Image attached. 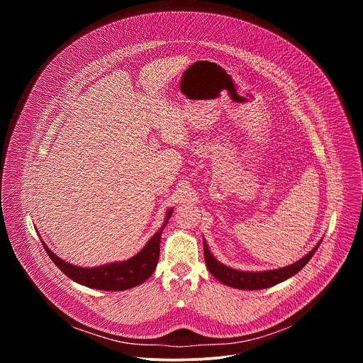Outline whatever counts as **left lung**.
Wrapping results in <instances>:
<instances>
[{
  "instance_id": "8db88e82",
  "label": "left lung",
  "mask_w": 363,
  "mask_h": 363,
  "mask_svg": "<svg viewBox=\"0 0 363 363\" xmlns=\"http://www.w3.org/2000/svg\"><path fill=\"white\" fill-rule=\"evenodd\" d=\"M320 242L322 240L313 247L312 251H308L303 258H300L298 262L281 269L266 270V272H242V270H235L223 264L213 255L205 238H203V257H205L206 269H208L210 273L223 284L234 289H241V290H262V289H269L272 286H276L290 279L296 273H298L310 262V258L313 257V254L318 251Z\"/></svg>"
}]
</instances>
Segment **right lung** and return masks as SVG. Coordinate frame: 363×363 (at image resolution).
Listing matches in <instances>:
<instances>
[{
	"mask_svg": "<svg viewBox=\"0 0 363 363\" xmlns=\"http://www.w3.org/2000/svg\"><path fill=\"white\" fill-rule=\"evenodd\" d=\"M174 208H168L165 214V221L161 228L155 233L150 240L145 244V247L128 258L125 262H113L108 264H101L99 267H79L73 266L56 255L53 251L48 250L47 244L43 241V247L47 251L48 257L69 279L73 281L96 289V290H106V291H122L142 284L147 280L152 273L157 269L158 258H160V245L162 231L171 218Z\"/></svg>",
	"mask_w": 363,
	"mask_h": 363,
	"instance_id": "right-lung-1",
	"label": "right lung"
}]
</instances>
